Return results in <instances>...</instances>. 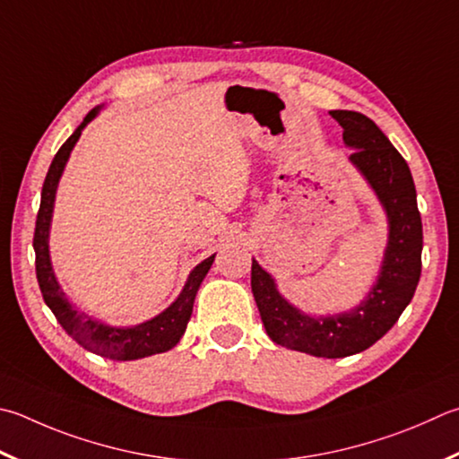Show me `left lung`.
I'll use <instances>...</instances> for the list:
<instances>
[{"mask_svg": "<svg viewBox=\"0 0 459 459\" xmlns=\"http://www.w3.org/2000/svg\"><path fill=\"white\" fill-rule=\"evenodd\" d=\"M343 128L351 162L379 196L389 219V243L379 279L353 311L333 316H309L279 295L271 274L253 261L251 287L263 325L274 343L315 357H347L369 349L397 323L418 289L421 274L423 230L418 195L410 166L387 136L365 114L333 110Z\"/></svg>", "mask_w": 459, "mask_h": 459, "instance_id": "left-lung-1", "label": "left lung"}]
</instances>
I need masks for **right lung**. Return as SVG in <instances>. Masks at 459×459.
Masks as SVG:
<instances>
[{
    "instance_id": "right-lung-1",
    "label": "right lung",
    "mask_w": 459,
    "mask_h": 459,
    "mask_svg": "<svg viewBox=\"0 0 459 459\" xmlns=\"http://www.w3.org/2000/svg\"><path fill=\"white\" fill-rule=\"evenodd\" d=\"M100 108H94L86 114L84 122L74 130V134L65 140L62 148L57 150L54 156L49 170L46 174L44 186H41V203L36 219V232H33V251H36V277L39 282L41 297H44L46 305L52 309L56 319L60 321L65 333L82 345L88 351L96 353L100 357L114 361H132V359H143V357H150L156 353H164L178 343L180 337L185 335L186 325L193 315V305L196 290L201 287L203 279L206 277L208 269L214 261V255L204 258L201 264L195 266V271L190 273L185 289L178 295L169 309L156 315L154 319L146 323H140L136 327H108V325L91 319L86 313H80L78 309L68 303V299L62 293L60 285L54 277L52 263H49V251H48V235H49V221H52L54 211V198L57 180L62 177V170L65 162H68L70 152L74 144L78 143V138L84 130L86 124L94 118Z\"/></svg>"
}]
</instances>
